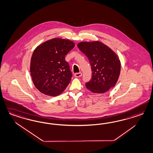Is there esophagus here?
I'll return each mask as SVG.
<instances>
[{"label": "esophagus", "mask_w": 153, "mask_h": 153, "mask_svg": "<svg viewBox=\"0 0 153 153\" xmlns=\"http://www.w3.org/2000/svg\"><path fill=\"white\" fill-rule=\"evenodd\" d=\"M82 73H75V74H74V76H75V77H76V78L80 77V76H82Z\"/></svg>", "instance_id": "34e87169"}]
</instances>
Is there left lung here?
<instances>
[{
  "mask_svg": "<svg viewBox=\"0 0 153 153\" xmlns=\"http://www.w3.org/2000/svg\"><path fill=\"white\" fill-rule=\"evenodd\" d=\"M77 46L91 66L92 79L85 83L86 88L95 94H104L115 86L121 68L117 54L99 41L82 42Z\"/></svg>",
  "mask_w": 153,
  "mask_h": 153,
  "instance_id": "8db88e82",
  "label": "left lung"
}]
</instances>
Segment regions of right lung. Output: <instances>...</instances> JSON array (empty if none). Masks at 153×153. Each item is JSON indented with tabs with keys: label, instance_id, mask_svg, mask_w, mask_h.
I'll list each match as a JSON object with an SVG mask.
<instances>
[{
	"label": "right lung",
	"instance_id": "1",
	"mask_svg": "<svg viewBox=\"0 0 153 153\" xmlns=\"http://www.w3.org/2000/svg\"><path fill=\"white\" fill-rule=\"evenodd\" d=\"M75 46L69 39L53 38L38 45L30 62V73L35 87L42 94L56 96L64 92L72 77L65 56Z\"/></svg>",
	"mask_w": 153,
	"mask_h": 153
}]
</instances>
